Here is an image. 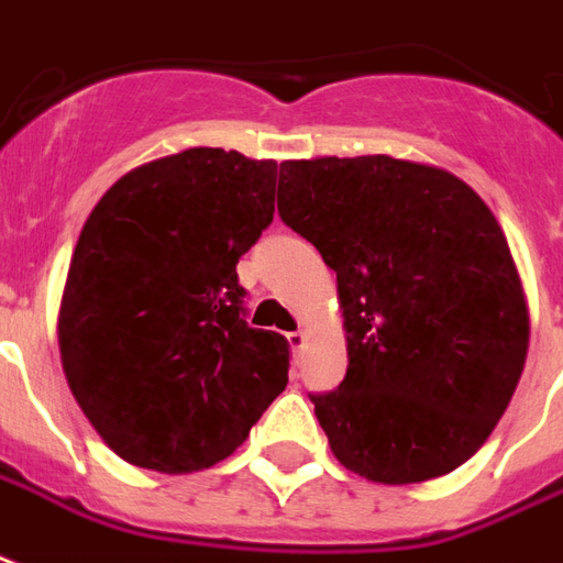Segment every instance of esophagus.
<instances>
[{
    "label": "esophagus",
    "instance_id": "obj_1",
    "mask_svg": "<svg viewBox=\"0 0 563 563\" xmlns=\"http://www.w3.org/2000/svg\"><path fill=\"white\" fill-rule=\"evenodd\" d=\"M286 339H289L291 351H300L303 349V342H307V333H303V330H291V333H286Z\"/></svg>",
    "mask_w": 563,
    "mask_h": 563
}]
</instances>
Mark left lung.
I'll return each instance as SVG.
<instances>
[{"label":"left lung","instance_id":"left-lung-1","mask_svg":"<svg viewBox=\"0 0 563 563\" xmlns=\"http://www.w3.org/2000/svg\"><path fill=\"white\" fill-rule=\"evenodd\" d=\"M277 209L336 272L349 372L312 396L333 457L375 484L470 461L529 354V303L490 206L424 162L319 156L283 162Z\"/></svg>","mask_w":563,"mask_h":563}]
</instances>
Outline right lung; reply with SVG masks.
Returning a JSON list of instances; mask_svg holds the SVG:
<instances>
[{
	"instance_id": "add662e5",
	"label": "right lung",
	"mask_w": 563,
	"mask_h": 563,
	"mask_svg": "<svg viewBox=\"0 0 563 563\" xmlns=\"http://www.w3.org/2000/svg\"><path fill=\"white\" fill-rule=\"evenodd\" d=\"M277 162L188 147L100 197L58 310L76 405L141 470L200 472L289 384V342L242 319L239 256L274 218Z\"/></svg>"
}]
</instances>
